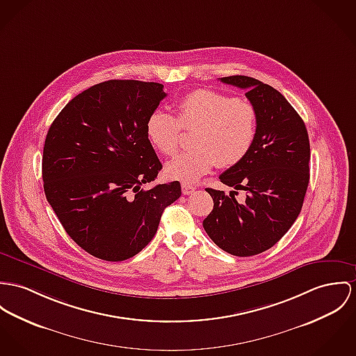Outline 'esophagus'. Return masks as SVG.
<instances>
[{
    "label": "esophagus",
    "instance_id": "obj_1",
    "mask_svg": "<svg viewBox=\"0 0 356 356\" xmlns=\"http://www.w3.org/2000/svg\"><path fill=\"white\" fill-rule=\"evenodd\" d=\"M195 190H196V188H195L193 186H191V184H187V183H183V184H181V191H183L184 195H190V193H192Z\"/></svg>",
    "mask_w": 356,
    "mask_h": 356
}]
</instances>
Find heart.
I'll list each match as a JSON object with an SVG mask.
<instances>
[{"instance_id":"b5f03b06","label":"heart","mask_w":356,"mask_h":356,"mask_svg":"<svg viewBox=\"0 0 356 356\" xmlns=\"http://www.w3.org/2000/svg\"><path fill=\"white\" fill-rule=\"evenodd\" d=\"M257 111L243 99L213 89H196L177 104V116L153 111L145 124L152 146L165 156H175L180 146L181 129L195 130L192 145L165 168L173 180L192 183L216 165L230 168L249 154L257 136Z\"/></svg>"}]
</instances>
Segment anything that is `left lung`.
Listing matches in <instances>:
<instances>
[{"instance_id": "1", "label": "left lung", "mask_w": 356, "mask_h": 356, "mask_svg": "<svg viewBox=\"0 0 356 356\" xmlns=\"http://www.w3.org/2000/svg\"><path fill=\"white\" fill-rule=\"evenodd\" d=\"M220 81L245 89L259 124L249 154L219 176L234 191L206 188L214 209L203 227L220 249L246 257L274 246L298 218L310 176V145L301 116L273 86L246 76ZM240 189L247 193L243 204L235 199Z\"/></svg>"}]
</instances>
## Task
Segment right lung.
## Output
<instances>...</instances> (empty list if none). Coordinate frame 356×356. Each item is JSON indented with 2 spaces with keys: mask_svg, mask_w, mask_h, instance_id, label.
Masks as SVG:
<instances>
[{
  "mask_svg": "<svg viewBox=\"0 0 356 356\" xmlns=\"http://www.w3.org/2000/svg\"><path fill=\"white\" fill-rule=\"evenodd\" d=\"M165 96L159 82H100L72 99L49 129L42 160L47 202L95 257L136 256L181 195L179 181L142 188L163 169L145 124Z\"/></svg>",
  "mask_w": 356,
  "mask_h": 356,
  "instance_id": "obj_1",
  "label": "right lung"
}]
</instances>
